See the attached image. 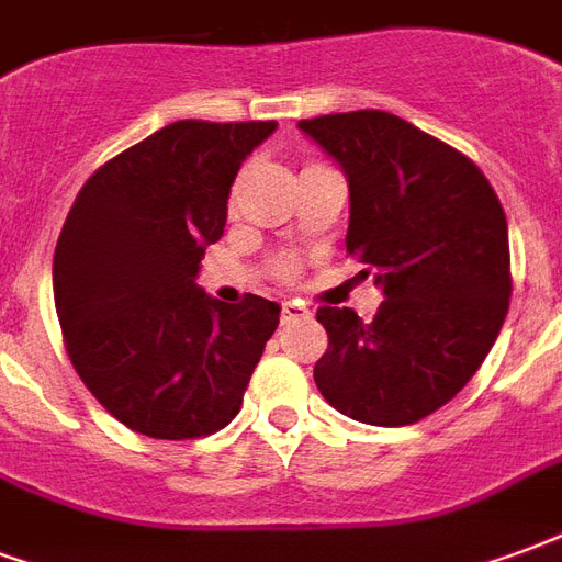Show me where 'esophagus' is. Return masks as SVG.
Segmentation results:
<instances>
[{"instance_id": "1", "label": "esophagus", "mask_w": 562, "mask_h": 562, "mask_svg": "<svg viewBox=\"0 0 562 562\" xmlns=\"http://www.w3.org/2000/svg\"><path fill=\"white\" fill-rule=\"evenodd\" d=\"M311 308L305 302H284L281 305V321L290 323V321H302V317H308Z\"/></svg>"}]
</instances>
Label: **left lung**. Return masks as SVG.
Listing matches in <instances>:
<instances>
[{
	"mask_svg": "<svg viewBox=\"0 0 562 562\" xmlns=\"http://www.w3.org/2000/svg\"><path fill=\"white\" fill-rule=\"evenodd\" d=\"M299 131L347 176V251L386 299L371 323L317 311L329 350L314 383L350 419L413 425L452 401L497 341L512 296L506 212L476 164L392 113L302 119Z\"/></svg>",
	"mask_w": 562,
	"mask_h": 562,
	"instance_id": "1",
	"label": "left lung"
}]
</instances>
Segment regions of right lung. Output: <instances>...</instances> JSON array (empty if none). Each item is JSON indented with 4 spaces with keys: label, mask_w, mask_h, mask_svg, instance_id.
<instances>
[{
    "label": "right lung",
    "mask_w": 562,
    "mask_h": 562,
    "mask_svg": "<svg viewBox=\"0 0 562 562\" xmlns=\"http://www.w3.org/2000/svg\"><path fill=\"white\" fill-rule=\"evenodd\" d=\"M278 122L155 131L80 188L53 257V299L77 374L110 416L155 440L224 428L281 305H227L196 284L227 224L241 161Z\"/></svg>",
    "instance_id": "1"
}]
</instances>
